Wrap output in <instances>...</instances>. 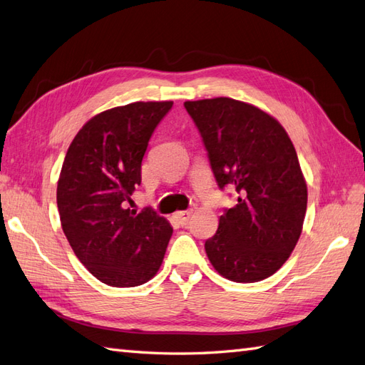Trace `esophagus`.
<instances>
[{
  "instance_id": "34e87169",
  "label": "esophagus",
  "mask_w": 365,
  "mask_h": 365,
  "mask_svg": "<svg viewBox=\"0 0 365 365\" xmlns=\"http://www.w3.org/2000/svg\"><path fill=\"white\" fill-rule=\"evenodd\" d=\"M191 210H186V211H179V212H175V219L179 220V223L182 227H185V225H188V222H190V219H191Z\"/></svg>"
}]
</instances>
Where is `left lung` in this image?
I'll list each match as a JSON object with an SVG mask.
<instances>
[{
    "mask_svg": "<svg viewBox=\"0 0 365 365\" xmlns=\"http://www.w3.org/2000/svg\"><path fill=\"white\" fill-rule=\"evenodd\" d=\"M208 151L219 188H235L205 251L219 274L251 284L285 264L302 232L307 183L296 149L279 121L228 97L185 101Z\"/></svg>",
    "mask_w": 365,
    "mask_h": 365,
    "instance_id": "1",
    "label": "left lung"
}]
</instances>
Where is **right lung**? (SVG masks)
Wrapping results in <instances>:
<instances>
[{
    "label": "right lung",
    "instance_id": "right-lung-1",
    "mask_svg": "<svg viewBox=\"0 0 365 365\" xmlns=\"http://www.w3.org/2000/svg\"><path fill=\"white\" fill-rule=\"evenodd\" d=\"M173 101H135L100 112L64 157L57 205L64 235L92 276L110 287H137L163 262L173 228L145 208H126L142 183V160Z\"/></svg>",
    "mask_w": 365,
    "mask_h": 365
}]
</instances>
